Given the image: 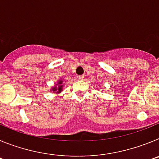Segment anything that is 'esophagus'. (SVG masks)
<instances>
[{"instance_id": "1", "label": "esophagus", "mask_w": 159, "mask_h": 159, "mask_svg": "<svg viewBox=\"0 0 159 159\" xmlns=\"http://www.w3.org/2000/svg\"><path fill=\"white\" fill-rule=\"evenodd\" d=\"M78 78H79V80H84V75H79Z\"/></svg>"}]
</instances>
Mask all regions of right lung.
Instances as JSON below:
<instances>
[{"mask_svg":"<svg viewBox=\"0 0 159 159\" xmlns=\"http://www.w3.org/2000/svg\"><path fill=\"white\" fill-rule=\"evenodd\" d=\"M62 83H63L62 80L59 81V82L57 83V84H59V86L54 87V88H52L53 91H55V92L57 91V92H60V91L62 90V88H63V86H62V85H61V84H62Z\"/></svg>","mask_w":159,"mask_h":159,"instance_id":"right-lung-1","label":"right lung"}]
</instances>
